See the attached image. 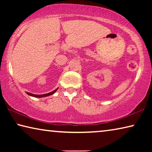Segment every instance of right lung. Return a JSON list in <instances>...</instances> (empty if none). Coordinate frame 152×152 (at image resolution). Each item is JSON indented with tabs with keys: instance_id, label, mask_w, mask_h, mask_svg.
<instances>
[{
	"instance_id": "add662e5",
	"label": "right lung",
	"mask_w": 152,
	"mask_h": 152,
	"mask_svg": "<svg viewBox=\"0 0 152 152\" xmlns=\"http://www.w3.org/2000/svg\"><path fill=\"white\" fill-rule=\"evenodd\" d=\"M57 89H56L55 91H53L52 92H49V93H47V94H39V95H37V94H31V93H29V92H27V94L28 95H30V96H34V97H38V98H41V97H45V96H50V95H51L53 94V93H55V92H56V91H57Z\"/></svg>"
}]
</instances>
